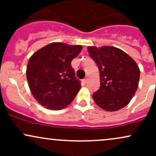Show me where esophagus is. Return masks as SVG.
Segmentation results:
<instances>
[{
    "label": "esophagus",
    "mask_w": 156,
    "mask_h": 156,
    "mask_svg": "<svg viewBox=\"0 0 156 156\" xmlns=\"http://www.w3.org/2000/svg\"><path fill=\"white\" fill-rule=\"evenodd\" d=\"M87 82H88V78H84V79H83V83H87Z\"/></svg>",
    "instance_id": "34e87169"
}]
</instances>
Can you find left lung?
I'll list each match as a JSON object with an SVG mask.
<instances>
[{"instance_id": "left-lung-1", "label": "left lung", "mask_w": 156, "mask_h": 156, "mask_svg": "<svg viewBox=\"0 0 156 156\" xmlns=\"http://www.w3.org/2000/svg\"><path fill=\"white\" fill-rule=\"evenodd\" d=\"M88 52L100 71L101 87L92 94L103 110L115 112L130 103L139 86L140 70L130 55L112 46H89Z\"/></svg>"}]
</instances>
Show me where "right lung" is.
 Returning <instances> with one entry per match:
<instances>
[{
    "instance_id": "obj_1",
    "label": "right lung",
    "mask_w": 156,
    "mask_h": 156,
    "mask_svg": "<svg viewBox=\"0 0 156 156\" xmlns=\"http://www.w3.org/2000/svg\"><path fill=\"white\" fill-rule=\"evenodd\" d=\"M81 45L52 42L34 53L28 61L26 77L30 90L50 110H61L73 101L80 89L71 62Z\"/></svg>"
}]
</instances>
